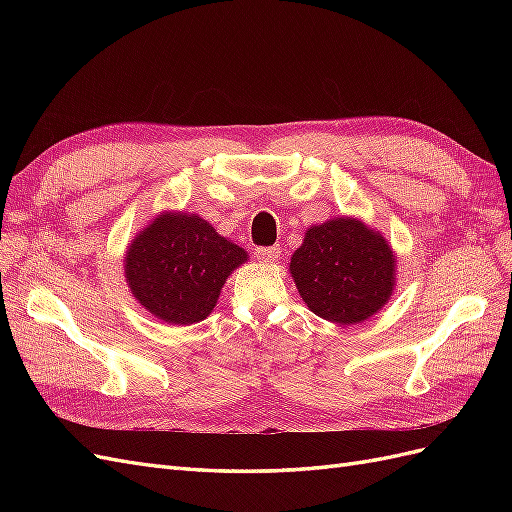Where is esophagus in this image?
I'll list each match as a JSON object with an SVG mask.
<instances>
[{
  "instance_id": "34e87169",
  "label": "esophagus",
  "mask_w": 512,
  "mask_h": 512,
  "mask_svg": "<svg viewBox=\"0 0 512 512\" xmlns=\"http://www.w3.org/2000/svg\"><path fill=\"white\" fill-rule=\"evenodd\" d=\"M256 258L260 262H275L280 258V250H275V247H256Z\"/></svg>"
}]
</instances>
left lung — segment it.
<instances>
[{
	"mask_svg": "<svg viewBox=\"0 0 512 512\" xmlns=\"http://www.w3.org/2000/svg\"><path fill=\"white\" fill-rule=\"evenodd\" d=\"M397 258L378 230L333 218L307 228L290 258L292 280L312 312L335 324H359L391 299Z\"/></svg>",
	"mask_w": 512,
	"mask_h": 512,
	"instance_id": "8db88e82",
	"label": "left lung"
}]
</instances>
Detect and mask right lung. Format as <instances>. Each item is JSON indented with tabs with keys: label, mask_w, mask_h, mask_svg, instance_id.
Returning <instances> with one entry per match:
<instances>
[{
	"label": "right lung",
	"mask_w": 512,
	"mask_h": 512,
	"mask_svg": "<svg viewBox=\"0 0 512 512\" xmlns=\"http://www.w3.org/2000/svg\"><path fill=\"white\" fill-rule=\"evenodd\" d=\"M245 260L243 247L196 213L164 211L132 239L123 269L136 301L181 327L211 314L228 275Z\"/></svg>",
	"instance_id": "add662e5"
}]
</instances>
